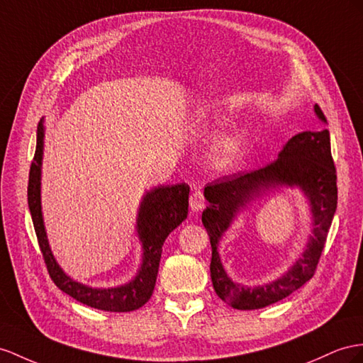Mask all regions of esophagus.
<instances>
[{
	"instance_id": "esophagus-1",
	"label": "esophagus",
	"mask_w": 363,
	"mask_h": 363,
	"mask_svg": "<svg viewBox=\"0 0 363 363\" xmlns=\"http://www.w3.org/2000/svg\"><path fill=\"white\" fill-rule=\"evenodd\" d=\"M203 203H206V198H203V193L201 190H194L190 194V207L193 211L202 210Z\"/></svg>"
}]
</instances>
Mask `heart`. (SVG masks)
Listing matches in <instances>:
<instances>
[{
	"label": "heart",
	"mask_w": 363,
	"mask_h": 363,
	"mask_svg": "<svg viewBox=\"0 0 363 363\" xmlns=\"http://www.w3.org/2000/svg\"><path fill=\"white\" fill-rule=\"evenodd\" d=\"M240 148H242V143H240L239 136H225L216 143L213 153H215V160L220 167H231L238 161Z\"/></svg>",
	"instance_id": "b5f03b06"
}]
</instances>
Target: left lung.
<instances>
[{
    "mask_svg": "<svg viewBox=\"0 0 363 363\" xmlns=\"http://www.w3.org/2000/svg\"><path fill=\"white\" fill-rule=\"evenodd\" d=\"M314 111L320 123L327 124V118L318 104ZM279 184H296L309 198L313 235L303 256L282 278L262 287L236 284L221 267L217 253L218 240L240 208L262 191ZM203 196L208 201V207L202 213V224L210 236V273L216 294L236 310H259L282 301L314 276L336 213L337 176L331 156L330 132L322 128L294 135L274 162L257 170L222 176L207 185Z\"/></svg>",
    "mask_w": 363,
    "mask_h": 363,
    "instance_id": "obj_1",
    "label": "left lung"
}]
</instances>
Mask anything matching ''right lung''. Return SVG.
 Returning <instances> with one entry per match:
<instances>
[{
  "instance_id": "add662e5",
  "label": "right lung",
  "mask_w": 363,
  "mask_h": 363,
  "mask_svg": "<svg viewBox=\"0 0 363 363\" xmlns=\"http://www.w3.org/2000/svg\"><path fill=\"white\" fill-rule=\"evenodd\" d=\"M44 148V125L43 121L36 132V150L29 172V185H27V201L33 220L35 233L44 257L48 272L61 291L72 296L78 302L96 310L111 313H127L141 308L150 299L157 268H160L162 245L167 236L178 227L189 215V193L187 184L160 185L147 191L141 207L138 211L136 231L143 244V264L136 277L125 285L115 288H91L73 281L61 270L55 261L52 250L45 236L43 211H41V161Z\"/></svg>"
}]
</instances>
